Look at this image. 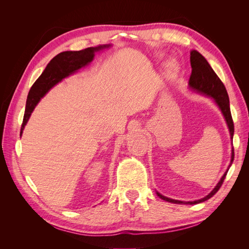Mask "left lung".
I'll return each instance as SVG.
<instances>
[{"mask_svg": "<svg viewBox=\"0 0 249 249\" xmlns=\"http://www.w3.org/2000/svg\"><path fill=\"white\" fill-rule=\"evenodd\" d=\"M190 63L192 67V72L189 79V86L193 90L197 92H200L202 94H206L210 97H212L214 102L217 104V106L219 107L221 110L222 114L224 116L225 122L228 124L230 134H231V138L232 139L233 136V122L231 118V108H230V100H229V94L227 89H225V86L223 85V83L221 80L218 78L215 71H213L212 67L209 64V62L206 60V58L203 57L200 53L197 51H191L190 53ZM233 157H235V154H233V147L231 149V164L228 168V170L224 172V175L220 178L219 182L216 185L214 189L211 191L206 197H203L198 200H194V201H182V200H177V199H171L169 197L164 196V195L160 194L159 192H157L158 196L162 198L163 200H166L172 203H179V205H196V203L203 202L207 199L211 198L213 195L220 189L221 185L223 184V180L227 177V173L231 167V165L233 161Z\"/></svg>", "mask_w": 249, "mask_h": 249, "instance_id": "1", "label": "left lung"}]
</instances>
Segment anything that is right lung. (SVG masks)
I'll return each mask as SVG.
<instances>
[{
    "label": "right lung",
    "instance_id": "1",
    "mask_svg": "<svg viewBox=\"0 0 249 249\" xmlns=\"http://www.w3.org/2000/svg\"><path fill=\"white\" fill-rule=\"evenodd\" d=\"M109 47L110 44H104V46L87 48L81 51H66L60 53V54H58L51 60L50 63L47 65L46 70L40 74V77L35 81L33 86L29 91L26 103L25 115L20 127V136L30 116H31V113L36 107V105L41 100V97L52 87H54L59 82H61L62 79L69 77L70 74L77 71L81 67L91 62L95 52H99Z\"/></svg>",
    "mask_w": 249,
    "mask_h": 249
}]
</instances>
